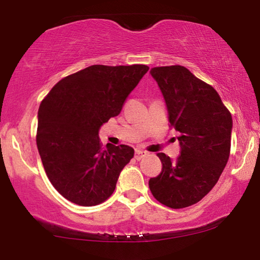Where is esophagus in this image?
Here are the masks:
<instances>
[{
    "label": "esophagus",
    "instance_id": "34e87169",
    "mask_svg": "<svg viewBox=\"0 0 260 260\" xmlns=\"http://www.w3.org/2000/svg\"><path fill=\"white\" fill-rule=\"evenodd\" d=\"M146 155H147V153H146L145 151H141V149H135V159L137 160L145 158Z\"/></svg>",
    "mask_w": 260,
    "mask_h": 260
}]
</instances>
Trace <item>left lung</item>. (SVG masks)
<instances>
[{
    "label": "left lung",
    "mask_w": 260,
    "mask_h": 260,
    "mask_svg": "<svg viewBox=\"0 0 260 260\" xmlns=\"http://www.w3.org/2000/svg\"><path fill=\"white\" fill-rule=\"evenodd\" d=\"M165 99L180 155L158 153L162 170L148 181L154 198L171 208L200 202L217 184L231 149L232 116L213 87L182 66L151 69Z\"/></svg>",
    "instance_id": "1"
}]
</instances>
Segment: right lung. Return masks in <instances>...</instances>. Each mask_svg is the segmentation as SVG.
I'll return each mask as SVG.
<instances>
[{
    "label": "right lung",
    "instance_id": "obj_1",
    "mask_svg": "<svg viewBox=\"0 0 260 260\" xmlns=\"http://www.w3.org/2000/svg\"><path fill=\"white\" fill-rule=\"evenodd\" d=\"M148 69L145 64L90 66L60 80L42 100L36 145L47 177L69 202L95 206L114 192L134 149L102 147L99 129L120 114Z\"/></svg>",
    "mask_w": 260,
    "mask_h": 260
}]
</instances>
